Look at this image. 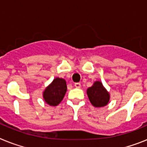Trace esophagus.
<instances>
[{
    "mask_svg": "<svg viewBox=\"0 0 147 147\" xmlns=\"http://www.w3.org/2000/svg\"><path fill=\"white\" fill-rule=\"evenodd\" d=\"M74 86H75V88H81V84L79 82H76L74 84Z\"/></svg>",
    "mask_w": 147,
    "mask_h": 147,
    "instance_id": "34e87169",
    "label": "esophagus"
}]
</instances>
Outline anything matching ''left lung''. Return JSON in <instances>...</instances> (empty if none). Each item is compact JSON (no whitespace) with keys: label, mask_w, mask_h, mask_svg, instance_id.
Here are the masks:
<instances>
[{"label":"left lung","mask_w":147,"mask_h":147,"mask_svg":"<svg viewBox=\"0 0 147 147\" xmlns=\"http://www.w3.org/2000/svg\"><path fill=\"white\" fill-rule=\"evenodd\" d=\"M90 102L95 107H103L108 104L110 95L100 81H96L87 89Z\"/></svg>","instance_id":"8db88e82"}]
</instances>
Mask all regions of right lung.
Listing matches in <instances>:
<instances>
[{
	"mask_svg": "<svg viewBox=\"0 0 147 147\" xmlns=\"http://www.w3.org/2000/svg\"><path fill=\"white\" fill-rule=\"evenodd\" d=\"M67 91L66 81L62 78H55L42 92V97L46 104L50 106H57L62 101Z\"/></svg>",
	"mask_w": 147,
	"mask_h": 147,
	"instance_id": "add662e5",
	"label": "right lung"
}]
</instances>
